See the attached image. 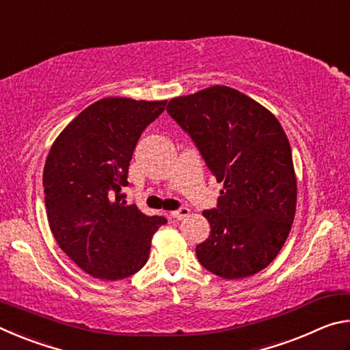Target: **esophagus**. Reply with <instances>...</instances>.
Segmentation results:
<instances>
[{
  "label": "esophagus",
  "instance_id": "1",
  "mask_svg": "<svg viewBox=\"0 0 350 350\" xmlns=\"http://www.w3.org/2000/svg\"><path fill=\"white\" fill-rule=\"evenodd\" d=\"M188 215H189V210L187 208V206H180V208L171 211V216H173L174 219H177V221H180V219L187 217Z\"/></svg>",
  "mask_w": 350,
  "mask_h": 350
}]
</instances>
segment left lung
<instances>
[{
	"mask_svg": "<svg viewBox=\"0 0 350 350\" xmlns=\"http://www.w3.org/2000/svg\"><path fill=\"white\" fill-rule=\"evenodd\" d=\"M217 182L216 208L205 210L208 239L199 262L225 280L258 273L276 258L292 228L296 177L281 123L262 105L228 86H211L167 106Z\"/></svg>",
	"mask_w": 350,
	"mask_h": 350,
	"instance_id": "1",
	"label": "left lung"
}]
</instances>
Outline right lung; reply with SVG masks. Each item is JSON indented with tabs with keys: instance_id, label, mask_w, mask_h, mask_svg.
<instances>
[{
	"instance_id": "obj_1",
	"label": "right lung",
	"mask_w": 350,
	"mask_h": 350,
	"mask_svg": "<svg viewBox=\"0 0 350 350\" xmlns=\"http://www.w3.org/2000/svg\"><path fill=\"white\" fill-rule=\"evenodd\" d=\"M167 100L109 97L88 106L52 145L43 171L47 221L81 270L117 281L144 267L152 234L167 224L126 205L128 168L142 133Z\"/></svg>"
}]
</instances>
